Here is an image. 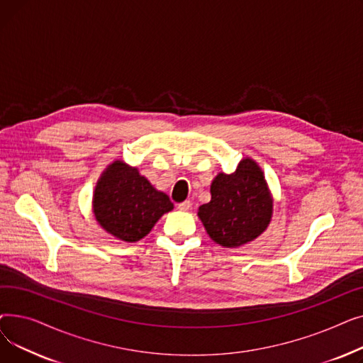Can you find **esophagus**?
I'll return each mask as SVG.
<instances>
[{
  "label": "esophagus",
  "instance_id": "esophagus-1",
  "mask_svg": "<svg viewBox=\"0 0 363 363\" xmlns=\"http://www.w3.org/2000/svg\"><path fill=\"white\" fill-rule=\"evenodd\" d=\"M191 206H193V203H191V201H189V200H185L184 203H179V204H178V208H179V211H182V212H188L189 208H191Z\"/></svg>",
  "mask_w": 363,
  "mask_h": 363
}]
</instances>
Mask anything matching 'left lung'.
<instances>
[{
	"mask_svg": "<svg viewBox=\"0 0 363 363\" xmlns=\"http://www.w3.org/2000/svg\"><path fill=\"white\" fill-rule=\"evenodd\" d=\"M211 194V201L200 206L197 215L208 237L225 249L256 240L272 220L274 197L252 157H244L233 174L219 172Z\"/></svg>",
	"mask_w": 363,
	"mask_h": 363,
	"instance_id": "1",
	"label": "left lung"
}]
</instances>
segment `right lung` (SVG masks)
Returning a JSON list of instances; mask_svg holds the SVG:
<instances>
[{
  "instance_id": "right-lung-1",
  "label": "right lung",
  "mask_w": 363,
  "mask_h": 363,
  "mask_svg": "<svg viewBox=\"0 0 363 363\" xmlns=\"http://www.w3.org/2000/svg\"><path fill=\"white\" fill-rule=\"evenodd\" d=\"M174 208L159 191L123 160H113L100 175L92 196L95 220L106 233L125 242L143 240L156 222Z\"/></svg>"
}]
</instances>
